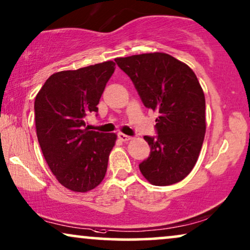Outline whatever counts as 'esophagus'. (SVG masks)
<instances>
[{"label":"esophagus","mask_w":250,"mask_h":250,"mask_svg":"<svg viewBox=\"0 0 250 250\" xmlns=\"http://www.w3.org/2000/svg\"><path fill=\"white\" fill-rule=\"evenodd\" d=\"M118 137H119L120 141H122V142H128V141H130V139H131L130 136L122 134V132H119V134H118Z\"/></svg>","instance_id":"esophagus-1"}]
</instances>
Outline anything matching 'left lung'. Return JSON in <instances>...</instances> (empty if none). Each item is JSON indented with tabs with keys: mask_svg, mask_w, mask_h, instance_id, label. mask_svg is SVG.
Segmentation results:
<instances>
[{
	"mask_svg": "<svg viewBox=\"0 0 250 250\" xmlns=\"http://www.w3.org/2000/svg\"><path fill=\"white\" fill-rule=\"evenodd\" d=\"M115 62L146 107L159 113L158 136L144 137L151 153L139 165L142 175L156 186L183 181L197 164L206 134L205 94L197 75L165 52L120 57Z\"/></svg>",
	"mask_w": 250,
	"mask_h": 250,
	"instance_id": "left-lung-1",
	"label": "left lung"
}]
</instances>
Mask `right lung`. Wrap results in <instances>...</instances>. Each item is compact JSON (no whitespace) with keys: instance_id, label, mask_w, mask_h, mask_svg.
<instances>
[{"instance_id":"add662e5","label":"right lung","mask_w":250,"mask_h":250,"mask_svg":"<svg viewBox=\"0 0 250 250\" xmlns=\"http://www.w3.org/2000/svg\"><path fill=\"white\" fill-rule=\"evenodd\" d=\"M115 69L107 61L46 80L35 97V127L43 156L64 188L89 192L101 184L118 136L88 130L85 118L98 112L105 85Z\"/></svg>"}]
</instances>
